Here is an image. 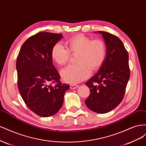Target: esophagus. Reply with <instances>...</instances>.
Here are the masks:
<instances>
[{
  "instance_id": "34e87169",
  "label": "esophagus",
  "mask_w": 146,
  "mask_h": 146,
  "mask_svg": "<svg viewBox=\"0 0 146 146\" xmlns=\"http://www.w3.org/2000/svg\"><path fill=\"white\" fill-rule=\"evenodd\" d=\"M78 87L77 85H74V84H72V85H70V89H76V88Z\"/></svg>"
}]
</instances>
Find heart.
Masks as SVG:
<instances>
[{
  "mask_svg": "<svg viewBox=\"0 0 146 146\" xmlns=\"http://www.w3.org/2000/svg\"><path fill=\"white\" fill-rule=\"evenodd\" d=\"M68 48L58 42L52 47L51 56L58 65L67 63L70 58V54H76L78 63L70 64L61 71L64 81L75 83L80 82L90 76L91 69L96 70L104 63L106 56L105 42L99 39H92L83 34L70 38L66 42Z\"/></svg>",
  "mask_w": 146,
  "mask_h": 146,
  "instance_id": "1",
  "label": "heart"
}]
</instances>
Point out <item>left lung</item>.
<instances>
[{
  "instance_id": "1",
  "label": "left lung",
  "mask_w": 146,
  "mask_h": 146,
  "mask_svg": "<svg viewBox=\"0 0 146 146\" xmlns=\"http://www.w3.org/2000/svg\"><path fill=\"white\" fill-rule=\"evenodd\" d=\"M98 32L105 40L107 54L99 71L85 83L90 94L85 102L91 111L103 114L122 102L130 72L129 54L121 39L108 32Z\"/></svg>"
}]
</instances>
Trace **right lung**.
I'll use <instances>...</instances> for the list:
<instances>
[{"instance_id": "1", "label": "right lung", "mask_w": 146, "mask_h": 146, "mask_svg": "<svg viewBox=\"0 0 146 146\" xmlns=\"http://www.w3.org/2000/svg\"><path fill=\"white\" fill-rule=\"evenodd\" d=\"M63 35L41 32L22 46L16 60L17 87L29 108L41 117L54 115L61 108L69 85L62 83L52 63V47Z\"/></svg>"}]
</instances>
